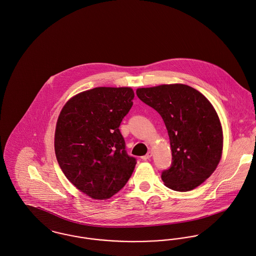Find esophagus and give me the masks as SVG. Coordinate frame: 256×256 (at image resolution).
Here are the masks:
<instances>
[{
	"instance_id": "34e87169",
	"label": "esophagus",
	"mask_w": 256,
	"mask_h": 256,
	"mask_svg": "<svg viewBox=\"0 0 256 256\" xmlns=\"http://www.w3.org/2000/svg\"><path fill=\"white\" fill-rule=\"evenodd\" d=\"M152 156V152H148V154H146V155H144V156H142V158L144 160H148V159H150Z\"/></svg>"
}]
</instances>
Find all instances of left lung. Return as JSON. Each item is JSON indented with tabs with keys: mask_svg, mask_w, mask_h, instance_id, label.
<instances>
[{
	"mask_svg": "<svg viewBox=\"0 0 256 256\" xmlns=\"http://www.w3.org/2000/svg\"><path fill=\"white\" fill-rule=\"evenodd\" d=\"M136 95L161 116L168 132L172 162L162 171L164 184L179 192L201 185L216 170L222 152V130L212 104L184 84L140 88Z\"/></svg>",
	"mask_w": 256,
	"mask_h": 256,
	"instance_id": "8db88e82",
	"label": "left lung"
}]
</instances>
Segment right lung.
<instances>
[{
    "label": "right lung",
    "instance_id": "right-lung-1",
    "mask_svg": "<svg viewBox=\"0 0 256 256\" xmlns=\"http://www.w3.org/2000/svg\"><path fill=\"white\" fill-rule=\"evenodd\" d=\"M134 97L128 87L94 88L70 99L58 116V164L66 178L93 199L114 196L134 170L136 159L126 152L118 128Z\"/></svg>",
    "mask_w": 256,
    "mask_h": 256
}]
</instances>
